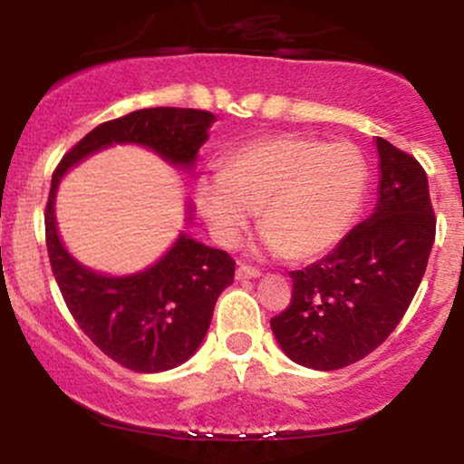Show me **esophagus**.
<instances>
[{
	"label": "esophagus",
	"mask_w": 464,
	"mask_h": 464,
	"mask_svg": "<svg viewBox=\"0 0 464 464\" xmlns=\"http://www.w3.org/2000/svg\"><path fill=\"white\" fill-rule=\"evenodd\" d=\"M262 273H259L257 268H250V266H239L236 270V279L242 281V279H259Z\"/></svg>",
	"instance_id": "1"
}]
</instances>
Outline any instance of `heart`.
Listing matches in <instances>:
<instances>
[{"label": "heart", "mask_w": 464, "mask_h": 464, "mask_svg": "<svg viewBox=\"0 0 464 464\" xmlns=\"http://www.w3.org/2000/svg\"><path fill=\"white\" fill-rule=\"evenodd\" d=\"M366 183L369 165L351 141L273 135L228 152L222 174L202 177L194 196L222 246H237L259 209L262 246L305 262L347 236Z\"/></svg>", "instance_id": "heart-1"}]
</instances>
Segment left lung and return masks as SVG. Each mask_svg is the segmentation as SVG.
<instances>
[{
  "instance_id": "8db88e82",
  "label": "left lung",
  "mask_w": 464,
  "mask_h": 464,
  "mask_svg": "<svg viewBox=\"0 0 464 464\" xmlns=\"http://www.w3.org/2000/svg\"><path fill=\"white\" fill-rule=\"evenodd\" d=\"M375 146L380 185L372 214L332 253L290 273V305L270 318L281 351L307 369H343L380 347L428 268L436 233L428 174L382 137Z\"/></svg>"
}]
</instances>
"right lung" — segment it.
Listing matches in <instances>:
<instances>
[{
    "label": "right lung",
    "instance_id": "right-lung-1",
    "mask_svg": "<svg viewBox=\"0 0 464 464\" xmlns=\"http://www.w3.org/2000/svg\"><path fill=\"white\" fill-rule=\"evenodd\" d=\"M216 115L196 109H141L104 121L58 163L45 209V239L52 273L78 327L102 353L135 372H161L188 362L205 340L222 290L233 284L236 262L196 242L185 231L157 262L130 275H104L80 264L56 227V191L72 168L92 154L141 146L165 163L191 172L209 140ZM191 222V205L185 209Z\"/></svg>",
    "mask_w": 464,
    "mask_h": 464
}]
</instances>
